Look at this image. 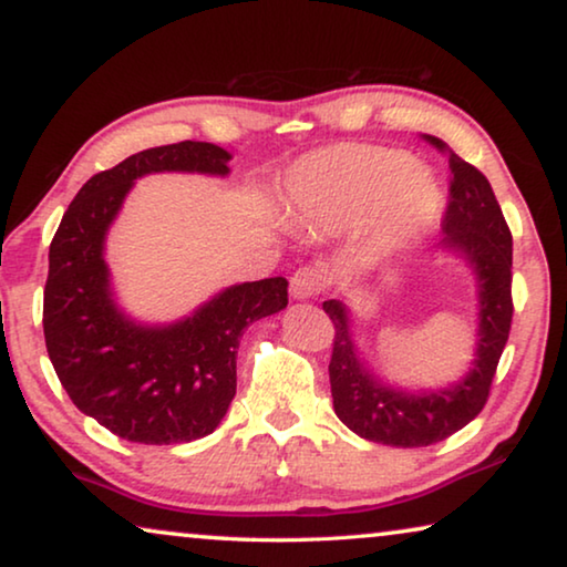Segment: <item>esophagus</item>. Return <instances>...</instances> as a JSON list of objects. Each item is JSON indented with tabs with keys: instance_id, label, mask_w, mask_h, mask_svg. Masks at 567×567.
<instances>
[{
	"instance_id": "esophagus-1",
	"label": "esophagus",
	"mask_w": 567,
	"mask_h": 567,
	"mask_svg": "<svg viewBox=\"0 0 567 567\" xmlns=\"http://www.w3.org/2000/svg\"><path fill=\"white\" fill-rule=\"evenodd\" d=\"M323 282L326 277L320 269H312V267H302L298 272L292 275L290 280V295L295 300H308V298H316V295L323 290Z\"/></svg>"
}]
</instances>
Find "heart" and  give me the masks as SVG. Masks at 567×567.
Masks as SVG:
<instances>
[{"label": "heart", "mask_w": 567, "mask_h": 567, "mask_svg": "<svg viewBox=\"0 0 567 567\" xmlns=\"http://www.w3.org/2000/svg\"><path fill=\"white\" fill-rule=\"evenodd\" d=\"M437 210L433 177L396 150H318L287 175L285 216L302 231H346L371 218L377 241L392 247L425 231Z\"/></svg>", "instance_id": "1"}]
</instances>
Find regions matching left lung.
<instances>
[{"label": "left lung", "mask_w": 567, "mask_h": 567, "mask_svg": "<svg viewBox=\"0 0 567 567\" xmlns=\"http://www.w3.org/2000/svg\"><path fill=\"white\" fill-rule=\"evenodd\" d=\"M430 145L447 150L443 140L425 134ZM451 203L443 218L441 249L468 261L478 287V331L466 377L441 390H400L384 384L364 367L351 338L349 310L341 300H326L333 320L331 374L338 420L371 443L422 447L458 433L484 410L502 351L512 328V231L484 173L447 150Z\"/></svg>", "instance_id": "8db88e82"}]
</instances>
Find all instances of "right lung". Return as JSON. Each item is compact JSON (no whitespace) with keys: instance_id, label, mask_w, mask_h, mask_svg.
Segmentation results:
<instances>
[{"instance_id":"add662e5","label":"right lung","mask_w":567,"mask_h":567,"mask_svg":"<svg viewBox=\"0 0 567 567\" xmlns=\"http://www.w3.org/2000/svg\"><path fill=\"white\" fill-rule=\"evenodd\" d=\"M231 155L210 142L142 150L75 193L50 241L42 300L48 357L83 415L132 443L173 445L214 433L236 394L244 328L287 308V280L231 285L188 318L145 326L114 300L106 234L137 177L229 175Z\"/></svg>"}]
</instances>
